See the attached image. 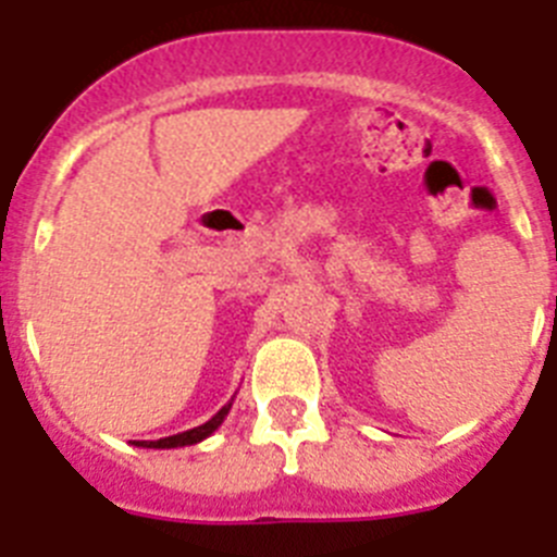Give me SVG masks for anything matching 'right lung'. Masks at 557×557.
<instances>
[{
	"mask_svg": "<svg viewBox=\"0 0 557 557\" xmlns=\"http://www.w3.org/2000/svg\"><path fill=\"white\" fill-rule=\"evenodd\" d=\"M231 405H234V398H231V401L223 407V410L214 412V416H211L209 421H206V424L195 426V430L178 432V435H170V437H159V441H133V446H141V449H181V446L200 444V441H206V437H209L211 432L220 430V424H223L225 416H228Z\"/></svg>",
	"mask_w": 557,
	"mask_h": 557,
	"instance_id": "right-lung-1",
	"label": "right lung"
}]
</instances>
